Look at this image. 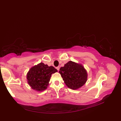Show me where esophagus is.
Wrapping results in <instances>:
<instances>
[{
	"instance_id": "1",
	"label": "esophagus",
	"mask_w": 121,
	"mask_h": 121,
	"mask_svg": "<svg viewBox=\"0 0 121 121\" xmlns=\"http://www.w3.org/2000/svg\"><path fill=\"white\" fill-rule=\"evenodd\" d=\"M56 69H57V70H58V71H59V69H60V67H57L56 68Z\"/></svg>"
}]
</instances>
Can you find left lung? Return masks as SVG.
Instances as JSON below:
<instances>
[{"instance_id":"left-lung-1","label":"left lung","mask_w":121,"mask_h":121,"mask_svg":"<svg viewBox=\"0 0 121 121\" xmlns=\"http://www.w3.org/2000/svg\"><path fill=\"white\" fill-rule=\"evenodd\" d=\"M59 73L66 86L73 90L78 89L83 86L88 78L87 72L83 66L72 61L61 67Z\"/></svg>"}]
</instances>
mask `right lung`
Listing matches in <instances>:
<instances>
[{
    "instance_id": "obj_1",
    "label": "right lung",
    "mask_w": 121,
    "mask_h": 121,
    "mask_svg": "<svg viewBox=\"0 0 121 121\" xmlns=\"http://www.w3.org/2000/svg\"><path fill=\"white\" fill-rule=\"evenodd\" d=\"M57 72L53 66L41 62L30 69L26 74L27 83L33 90L43 91L47 89L52 74Z\"/></svg>"
}]
</instances>
